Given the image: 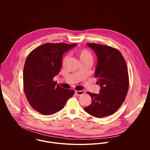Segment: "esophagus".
I'll return each mask as SVG.
<instances>
[{"label": "esophagus", "mask_w": 150, "mask_h": 150, "mask_svg": "<svg viewBox=\"0 0 150 150\" xmlns=\"http://www.w3.org/2000/svg\"><path fill=\"white\" fill-rule=\"evenodd\" d=\"M75 93L78 95V96H81L82 94H83L85 93V91L83 90H81V91H75Z\"/></svg>", "instance_id": "obj_1"}]
</instances>
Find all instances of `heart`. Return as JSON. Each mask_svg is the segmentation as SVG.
<instances>
[{"label":"heart","instance_id":"1","mask_svg":"<svg viewBox=\"0 0 150 150\" xmlns=\"http://www.w3.org/2000/svg\"><path fill=\"white\" fill-rule=\"evenodd\" d=\"M76 54L81 62H84V61L91 62L93 60L92 54L87 49H82V50H78L76 52ZM68 59V56H66L63 58L62 61L63 65H65Z\"/></svg>","mask_w":150,"mask_h":150}]
</instances>
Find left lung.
Returning a JSON list of instances; mask_svg holds the SVG:
<instances>
[{"label":"left lung","instance_id":"obj_1","mask_svg":"<svg viewBox=\"0 0 150 150\" xmlns=\"http://www.w3.org/2000/svg\"><path fill=\"white\" fill-rule=\"evenodd\" d=\"M96 53L97 62L95 76L100 87L99 94L87 92L91 104L83 110L96 117H104L115 113L122 105L129 87L126 63L121 53L109 46L87 43Z\"/></svg>","mask_w":150,"mask_h":150}]
</instances>
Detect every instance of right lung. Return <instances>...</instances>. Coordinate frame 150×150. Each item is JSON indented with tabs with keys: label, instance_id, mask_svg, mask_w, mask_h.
<instances>
[{
	"label": "right lung",
	"instance_id": "add662e5",
	"mask_svg": "<svg viewBox=\"0 0 150 150\" xmlns=\"http://www.w3.org/2000/svg\"><path fill=\"white\" fill-rule=\"evenodd\" d=\"M76 44L46 43L27 56L23 71L24 92L32 108L43 115L61 110L74 91L62 88L53 80L62 68L63 54Z\"/></svg>",
	"mask_w": 150,
	"mask_h": 150
}]
</instances>
